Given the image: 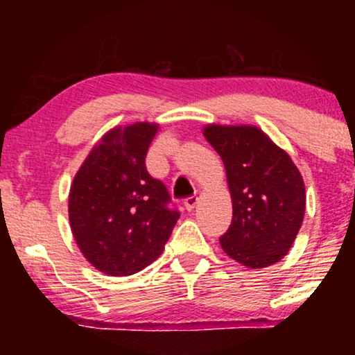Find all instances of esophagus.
<instances>
[{"mask_svg":"<svg viewBox=\"0 0 355 355\" xmlns=\"http://www.w3.org/2000/svg\"><path fill=\"white\" fill-rule=\"evenodd\" d=\"M197 202H198L197 197H187L185 202H183V203H185L187 210H193L195 205H197Z\"/></svg>","mask_w":355,"mask_h":355,"instance_id":"esophagus-1","label":"esophagus"}]
</instances>
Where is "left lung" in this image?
I'll return each instance as SVG.
<instances>
[{
    "label": "left lung",
    "mask_w": 355,
    "mask_h": 355,
    "mask_svg": "<svg viewBox=\"0 0 355 355\" xmlns=\"http://www.w3.org/2000/svg\"><path fill=\"white\" fill-rule=\"evenodd\" d=\"M203 135L225 165L234 210L220 245L248 268L279 262L291 250L305 214L299 168L257 126L207 125Z\"/></svg>",
    "instance_id": "8db88e82"
}]
</instances>
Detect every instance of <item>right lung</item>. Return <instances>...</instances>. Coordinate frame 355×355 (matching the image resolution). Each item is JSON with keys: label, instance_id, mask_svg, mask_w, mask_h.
Returning <instances> with one entry per match:
<instances>
[{"label": "right lung", "instance_id": "add662e5", "mask_svg": "<svg viewBox=\"0 0 355 355\" xmlns=\"http://www.w3.org/2000/svg\"><path fill=\"white\" fill-rule=\"evenodd\" d=\"M157 123L116 126L101 137L73 178L68 215L81 254L103 274L133 275L158 259L180 211L146 172Z\"/></svg>", "mask_w": 355, "mask_h": 355}]
</instances>
